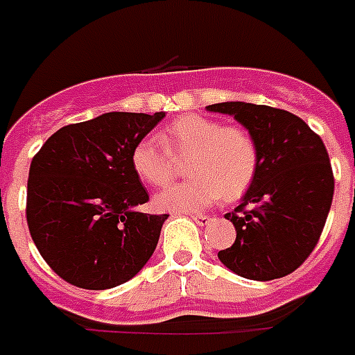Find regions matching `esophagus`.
I'll list each match as a JSON object with an SVG mask.
<instances>
[{"instance_id": "esophagus-1", "label": "esophagus", "mask_w": 355, "mask_h": 355, "mask_svg": "<svg viewBox=\"0 0 355 355\" xmlns=\"http://www.w3.org/2000/svg\"><path fill=\"white\" fill-rule=\"evenodd\" d=\"M191 218H193L194 223H196L198 226H206L207 223H209V218H207L206 215H198V213H193V215H191Z\"/></svg>"}]
</instances>
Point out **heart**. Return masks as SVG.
<instances>
[{
    "instance_id": "1",
    "label": "heart",
    "mask_w": 355,
    "mask_h": 355,
    "mask_svg": "<svg viewBox=\"0 0 355 355\" xmlns=\"http://www.w3.org/2000/svg\"><path fill=\"white\" fill-rule=\"evenodd\" d=\"M164 148L144 138L132 148L130 166L151 187H162L174 175V161L187 157V181L155 196L162 211L198 213L225 196L236 200L252 185L258 172V144L239 125H223L204 116H183L161 132Z\"/></svg>"
}]
</instances>
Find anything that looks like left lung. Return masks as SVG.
Instances as JSON below:
<instances>
[{
  "mask_svg": "<svg viewBox=\"0 0 355 355\" xmlns=\"http://www.w3.org/2000/svg\"><path fill=\"white\" fill-rule=\"evenodd\" d=\"M228 114L258 144V172L234 213L236 241L218 260L250 281L295 271L313 252L331 207V162L326 146L301 117L241 101L206 106Z\"/></svg>",
  "mask_w": 355,
  "mask_h": 355,
  "instance_id": "left-lung-1",
  "label": "left lung"
}]
</instances>
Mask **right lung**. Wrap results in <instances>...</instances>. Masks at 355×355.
<instances>
[{
	"label": "right lung",
	"instance_id": "obj_1",
	"mask_svg": "<svg viewBox=\"0 0 355 355\" xmlns=\"http://www.w3.org/2000/svg\"><path fill=\"white\" fill-rule=\"evenodd\" d=\"M164 112H108L67 125L29 166V234L44 262L74 286L130 281L153 254L168 215L137 211L149 200L130 153Z\"/></svg>",
	"mask_w": 355,
	"mask_h": 355
}]
</instances>
